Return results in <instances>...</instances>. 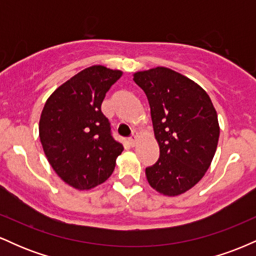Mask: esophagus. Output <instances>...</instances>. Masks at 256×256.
I'll return each mask as SVG.
<instances>
[{
    "label": "esophagus",
    "instance_id": "1",
    "mask_svg": "<svg viewBox=\"0 0 256 256\" xmlns=\"http://www.w3.org/2000/svg\"><path fill=\"white\" fill-rule=\"evenodd\" d=\"M137 142H138V136H137V134H134V136L128 138V144H130L131 146H136Z\"/></svg>",
    "mask_w": 256,
    "mask_h": 256
}]
</instances>
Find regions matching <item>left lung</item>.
Here are the masks:
<instances>
[{"label": "left lung", "instance_id": "1", "mask_svg": "<svg viewBox=\"0 0 256 256\" xmlns=\"http://www.w3.org/2000/svg\"><path fill=\"white\" fill-rule=\"evenodd\" d=\"M134 80L150 106L160 158L146 168L148 183L162 195L178 196L201 180L219 140L216 110L206 91L180 73L155 67Z\"/></svg>", "mask_w": 256, "mask_h": 256}]
</instances>
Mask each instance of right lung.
Here are the masks:
<instances>
[{
  "instance_id": "1",
  "label": "right lung",
  "mask_w": 256,
  "mask_h": 256,
  "mask_svg": "<svg viewBox=\"0 0 256 256\" xmlns=\"http://www.w3.org/2000/svg\"><path fill=\"white\" fill-rule=\"evenodd\" d=\"M122 76L101 64L88 67L60 85L44 104L40 119L44 154L58 177L78 190L107 180L124 150L101 110L106 94Z\"/></svg>"
}]
</instances>
